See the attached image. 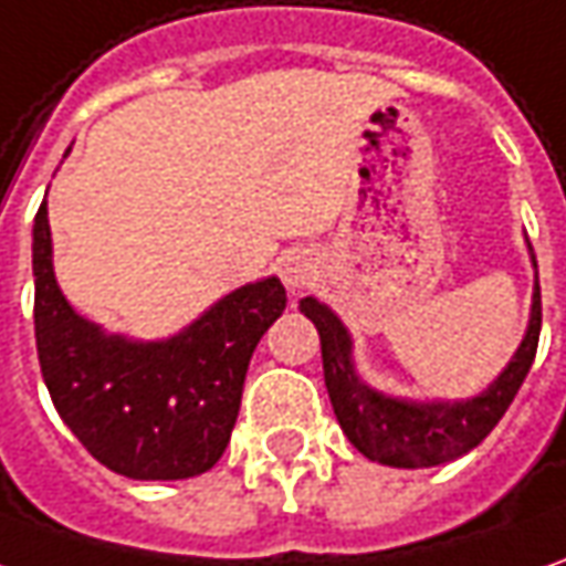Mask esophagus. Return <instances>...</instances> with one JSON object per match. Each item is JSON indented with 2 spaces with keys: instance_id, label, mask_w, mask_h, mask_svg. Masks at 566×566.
<instances>
[{
  "instance_id": "esophagus-1",
  "label": "esophagus",
  "mask_w": 566,
  "mask_h": 566,
  "mask_svg": "<svg viewBox=\"0 0 566 566\" xmlns=\"http://www.w3.org/2000/svg\"><path fill=\"white\" fill-rule=\"evenodd\" d=\"M279 275L287 291H300L303 284L313 279V263L306 253H287L279 260Z\"/></svg>"
}]
</instances>
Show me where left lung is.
Masks as SVG:
<instances>
[{"label": "left lung", "instance_id": "obj_1", "mask_svg": "<svg viewBox=\"0 0 566 566\" xmlns=\"http://www.w3.org/2000/svg\"><path fill=\"white\" fill-rule=\"evenodd\" d=\"M530 248V244H526ZM530 260L536 256L530 248ZM300 313L306 315L322 340V368L325 387L332 396L334 415L347 440L365 459L390 464V468H437L446 461L461 459L474 446L486 440V433L509 412L511 399L517 396L530 365L536 359L542 328L539 272L533 284V306L521 347L514 349L511 363L499 371V378L471 399H402L380 394L368 387L356 363H353V337L347 325L315 297L300 300Z\"/></svg>", "mask_w": 566, "mask_h": 566}]
</instances>
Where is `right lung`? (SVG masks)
Instances as JSON below:
<instances>
[{
	"label": "right lung",
	"mask_w": 566,
	"mask_h": 566,
	"mask_svg": "<svg viewBox=\"0 0 566 566\" xmlns=\"http://www.w3.org/2000/svg\"><path fill=\"white\" fill-rule=\"evenodd\" d=\"M33 279L42 380L92 459L129 480L210 471L232 437L253 349L284 313L282 282L241 284L164 340L107 334L57 287L45 201L33 222Z\"/></svg>",
	"instance_id": "1"
}]
</instances>
